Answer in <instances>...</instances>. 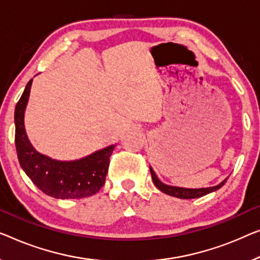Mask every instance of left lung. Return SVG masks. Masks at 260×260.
<instances>
[{"label":"left lung","mask_w":260,"mask_h":260,"mask_svg":"<svg viewBox=\"0 0 260 260\" xmlns=\"http://www.w3.org/2000/svg\"><path fill=\"white\" fill-rule=\"evenodd\" d=\"M150 169V174H152V180L154 182L155 187H156L158 190H161L162 192L167 193V195L177 197V199H183V200H189V199H199V197H202L208 195L212 191L218 190L220 187H223L224 183H225L226 180H224L222 183H219L218 185H215V187H210V188H201V189H187V188H179V187H172V185H167L164 184L162 182L157 179L156 175H155L154 170L152 168Z\"/></svg>","instance_id":"left-lung-1"}]
</instances>
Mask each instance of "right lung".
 <instances>
[{
  "mask_svg": "<svg viewBox=\"0 0 260 260\" xmlns=\"http://www.w3.org/2000/svg\"><path fill=\"white\" fill-rule=\"evenodd\" d=\"M31 83L32 79L26 84L15 108V145L19 165L38 189L55 199H84L94 195L105 184L115 145L71 162L51 160L36 152L26 138L23 122Z\"/></svg>",
  "mask_w": 260,
  "mask_h": 260,
  "instance_id": "1",
  "label": "right lung"
}]
</instances>
